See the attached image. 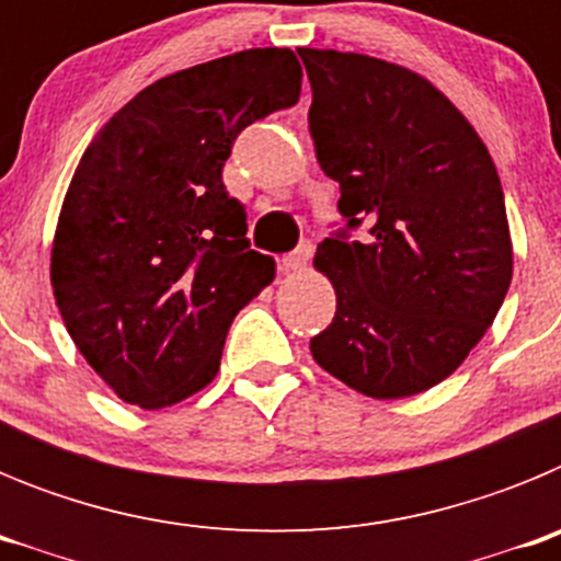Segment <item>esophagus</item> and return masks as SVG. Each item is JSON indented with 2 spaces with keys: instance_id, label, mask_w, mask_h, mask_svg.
<instances>
[{
  "instance_id": "1",
  "label": "esophagus",
  "mask_w": 561,
  "mask_h": 561,
  "mask_svg": "<svg viewBox=\"0 0 561 561\" xmlns=\"http://www.w3.org/2000/svg\"><path fill=\"white\" fill-rule=\"evenodd\" d=\"M311 252H314V247H311V244L297 247L295 252H289V255L280 257V270H284V272H300V270H306V264H309Z\"/></svg>"
}]
</instances>
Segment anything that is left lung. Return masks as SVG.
I'll list each match as a JSON object with an SVG mask.
<instances>
[{"instance_id":"obj_1","label":"left lung","mask_w":561,"mask_h":561,"mask_svg":"<svg viewBox=\"0 0 561 561\" xmlns=\"http://www.w3.org/2000/svg\"><path fill=\"white\" fill-rule=\"evenodd\" d=\"M317 162L362 241L325 238L314 270L336 314L311 340L323 370L370 399L435 388L494 323L514 250L503 185L474 126L433 81L362 53L297 47Z\"/></svg>"}]
</instances>
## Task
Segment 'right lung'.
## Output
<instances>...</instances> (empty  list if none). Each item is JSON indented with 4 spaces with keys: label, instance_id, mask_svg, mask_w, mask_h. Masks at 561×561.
Wrapping results in <instances>:
<instances>
[{
    "label": "right lung",
    "instance_id": "obj_1",
    "mask_svg": "<svg viewBox=\"0 0 561 561\" xmlns=\"http://www.w3.org/2000/svg\"><path fill=\"white\" fill-rule=\"evenodd\" d=\"M291 49H241L153 81L103 123L58 213L49 284L69 336L128 404L207 388L227 329L275 280L221 182L241 128L300 98Z\"/></svg>",
    "mask_w": 561,
    "mask_h": 561
}]
</instances>
